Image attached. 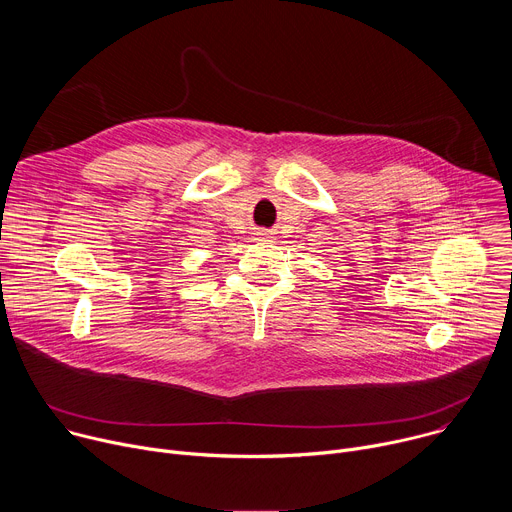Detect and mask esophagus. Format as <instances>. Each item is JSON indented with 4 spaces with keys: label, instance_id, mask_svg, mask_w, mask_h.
<instances>
[{
    "label": "esophagus",
    "instance_id": "obj_1",
    "mask_svg": "<svg viewBox=\"0 0 512 512\" xmlns=\"http://www.w3.org/2000/svg\"><path fill=\"white\" fill-rule=\"evenodd\" d=\"M259 235H263V233H259Z\"/></svg>",
    "mask_w": 512,
    "mask_h": 512
}]
</instances>
